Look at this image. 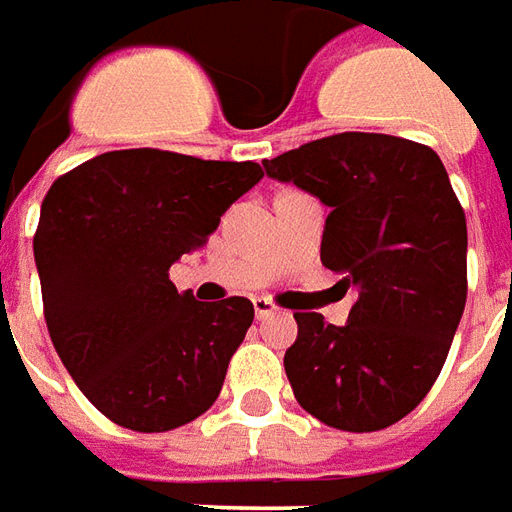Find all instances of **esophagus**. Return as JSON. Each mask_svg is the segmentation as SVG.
Returning <instances> with one entry per match:
<instances>
[{
    "mask_svg": "<svg viewBox=\"0 0 512 512\" xmlns=\"http://www.w3.org/2000/svg\"><path fill=\"white\" fill-rule=\"evenodd\" d=\"M253 311H256V317H259V320H264V317L275 314L278 308H275V303L270 300V297H253Z\"/></svg>",
    "mask_w": 512,
    "mask_h": 512,
    "instance_id": "esophagus-1",
    "label": "esophagus"
}]
</instances>
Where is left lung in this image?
<instances>
[{"instance_id":"obj_1","label":"left lung","mask_w":512,"mask_h":512,"mask_svg":"<svg viewBox=\"0 0 512 512\" xmlns=\"http://www.w3.org/2000/svg\"><path fill=\"white\" fill-rule=\"evenodd\" d=\"M264 170L331 206L320 259L358 295L344 325L295 314V400L347 433L400 422L433 389L466 306V215L444 162L405 137L342 132Z\"/></svg>"}]
</instances>
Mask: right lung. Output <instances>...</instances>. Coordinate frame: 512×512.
I'll return each instance as SVG.
<instances>
[{
    "label": "right lung",
    "instance_id": "obj_1",
    "mask_svg": "<svg viewBox=\"0 0 512 512\" xmlns=\"http://www.w3.org/2000/svg\"><path fill=\"white\" fill-rule=\"evenodd\" d=\"M262 176L256 162L126 148L49 187L32 239L43 317L68 375L110 422L165 433L217 400L253 303L179 295L170 264Z\"/></svg>",
    "mask_w": 512,
    "mask_h": 512
}]
</instances>
